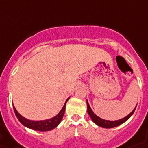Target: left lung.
<instances>
[{
    "label": "left lung",
    "instance_id": "8db88e82",
    "mask_svg": "<svg viewBox=\"0 0 148 148\" xmlns=\"http://www.w3.org/2000/svg\"><path fill=\"white\" fill-rule=\"evenodd\" d=\"M87 105H88V114L90 115L91 120H92L93 121L95 122L97 125L101 127H104V128H112V127H115L119 126V125H121V124H123L124 122L127 121V120L131 117V115L133 114L136 108H134V109L132 110V112H131V114H129L127 117H124V118H122V119L121 120H118V121H106V120L101 119V118H100L99 117H97L95 114H94V112H93L92 110H91V108H90V105H89V103H88V101H87ZM136 107H137V106H136Z\"/></svg>",
    "mask_w": 148,
    "mask_h": 148
}]
</instances>
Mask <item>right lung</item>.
<instances>
[{"label": "right lung", "mask_w": 148, "mask_h": 148, "mask_svg": "<svg viewBox=\"0 0 148 148\" xmlns=\"http://www.w3.org/2000/svg\"><path fill=\"white\" fill-rule=\"evenodd\" d=\"M68 100V99H67ZM67 101L65 102V104L63 107L62 110H60L59 114L57 116H55L53 118L51 119L45 120V121H30L26 118H24V117H22L21 115L19 113L17 112V110L14 107V110L15 114L16 117H17V119L19 120V121L24 126L28 127V128L33 129L35 131H51L52 129L55 128L56 127L58 126V124H60L61 120L63 118V116L64 114V110H65V107H66V103Z\"/></svg>", "instance_id": "1"}]
</instances>
